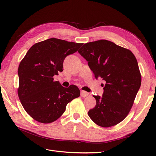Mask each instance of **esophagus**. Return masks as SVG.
I'll return each instance as SVG.
<instances>
[{
    "instance_id": "obj_1",
    "label": "esophagus",
    "mask_w": 156,
    "mask_h": 156,
    "mask_svg": "<svg viewBox=\"0 0 156 156\" xmlns=\"http://www.w3.org/2000/svg\"><path fill=\"white\" fill-rule=\"evenodd\" d=\"M88 94H89L87 92H86V91H84V90H81V96L83 97V98H85V97L88 96Z\"/></svg>"
}]
</instances>
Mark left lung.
Returning <instances> with one entry per match:
<instances>
[{"mask_svg": "<svg viewBox=\"0 0 156 156\" xmlns=\"http://www.w3.org/2000/svg\"><path fill=\"white\" fill-rule=\"evenodd\" d=\"M78 52L88 62L95 78L105 82L102 96H94L96 105L88 112L89 117L101 127L118 124L128 115L140 87L135 56L129 50L106 40L84 44Z\"/></svg>", "mask_w": 156, "mask_h": 156, "instance_id": "left-lung-1", "label": "left lung"}]
</instances>
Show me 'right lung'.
<instances>
[{
  "mask_svg": "<svg viewBox=\"0 0 156 156\" xmlns=\"http://www.w3.org/2000/svg\"><path fill=\"white\" fill-rule=\"evenodd\" d=\"M83 44L50 38L32 45L18 68V96L25 110L32 119L48 124L57 120L67 104L79 97L75 85L65 88L53 76L63 69L67 56Z\"/></svg>",
  "mask_w": 156,
  "mask_h": 156,
  "instance_id": "obj_1",
  "label": "right lung"
}]
</instances>
